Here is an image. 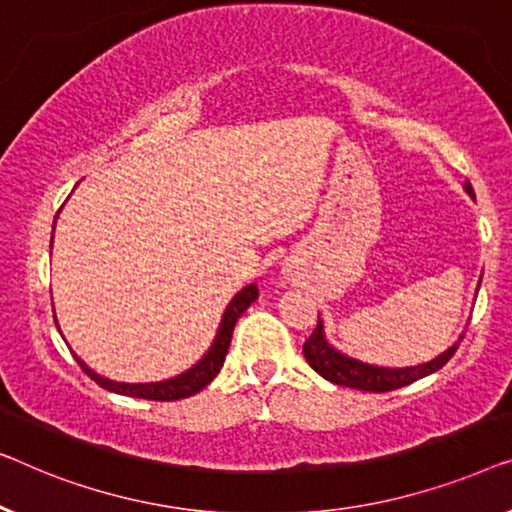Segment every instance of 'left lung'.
Listing matches in <instances>:
<instances>
[{"label":"left lung","mask_w":512,"mask_h":512,"mask_svg":"<svg viewBox=\"0 0 512 512\" xmlns=\"http://www.w3.org/2000/svg\"><path fill=\"white\" fill-rule=\"evenodd\" d=\"M464 190L469 197H475L469 181L464 183ZM462 338L464 334L459 336L448 350L431 359V362H424L417 366H403V369H390V366L359 362V359L348 357L345 352L336 350L334 345L327 341L325 325H322L318 315V327L313 329L311 338L304 343V357L306 362L311 364V369L318 371L322 378L329 380V383L341 385V387H352V390H362V392H390V390H397V387H406L410 383H415V380H420L424 376H431V373H436L438 369H443V366L450 362V357L455 355L457 345Z\"/></svg>","instance_id":"obj_1"}]
</instances>
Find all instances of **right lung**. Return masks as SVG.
I'll return each instance as SVG.
<instances>
[{
  "label": "right lung",
  "instance_id": "right-lung-1",
  "mask_svg": "<svg viewBox=\"0 0 512 512\" xmlns=\"http://www.w3.org/2000/svg\"><path fill=\"white\" fill-rule=\"evenodd\" d=\"M50 248H53V239H50ZM257 297H259V292H257L255 283H250L243 287L241 292H236V297L229 301L225 313H222L220 327H218V331H215L211 348L204 352V357H201L197 364H192L190 369L178 373V376H174V378L157 380V383H118V380L104 378V376H99L97 371H92L90 366L76 355V352H74V357H76V362L81 364V369L88 373V376L95 380L97 385H102L104 390H109V392L125 394V397H134V399H150V401H176V399L192 397V394L204 390V387L220 373L222 364H225L229 343H232L236 320L241 318L243 311H246V308L253 304ZM57 329H60V325H57Z\"/></svg>",
  "mask_w": 512,
  "mask_h": 512
}]
</instances>
